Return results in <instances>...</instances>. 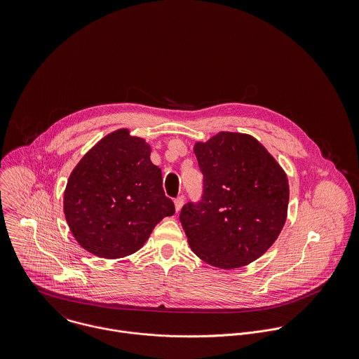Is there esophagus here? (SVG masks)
<instances>
[{
    "mask_svg": "<svg viewBox=\"0 0 359 359\" xmlns=\"http://www.w3.org/2000/svg\"><path fill=\"white\" fill-rule=\"evenodd\" d=\"M174 205H175V211H177V212L181 211V208H182V205H184V198H182V196L177 198V199L174 201Z\"/></svg>",
    "mask_w": 359,
    "mask_h": 359,
    "instance_id": "obj_1",
    "label": "esophagus"
}]
</instances>
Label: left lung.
Masks as SVG:
<instances>
[{
    "mask_svg": "<svg viewBox=\"0 0 359 359\" xmlns=\"http://www.w3.org/2000/svg\"><path fill=\"white\" fill-rule=\"evenodd\" d=\"M205 177L203 199L180 219L192 252L208 265L236 269L262 256L282 232L289 180L253 135L221 131L194 145Z\"/></svg>",
    "mask_w": 359,
    "mask_h": 359,
    "instance_id": "left-lung-1",
    "label": "left lung"
}]
</instances>
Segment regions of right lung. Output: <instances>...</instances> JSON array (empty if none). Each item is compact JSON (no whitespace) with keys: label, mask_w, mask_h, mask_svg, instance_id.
Masks as SVG:
<instances>
[{"label":"right lung","mask_w":359,"mask_h":359,"mask_svg":"<svg viewBox=\"0 0 359 359\" xmlns=\"http://www.w3.org/2000/svg\"><path fill=\"white\" fill-rule=\"evenodd\" d=\"M151 145L128 128L100 140L73 168L63 212L76 242L94 256L116 259L138 252L154 226L175 212L165 198Z\"/></svg>","instance_id":"1"}]
</instances>
